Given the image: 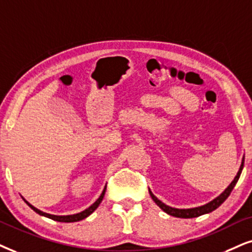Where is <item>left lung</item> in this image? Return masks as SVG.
<instances>
[{
	"label": "left lung",
	"mask_w": 252,
	"mask_h": 252,
	"mask_svg": "<svg viewBox=\"0 0 252 252\" xmlns=\"http://www.w3.org/2000/svg\"><path fill=\"white\" fill-rule=\"evenodd\" d=\"M243 166H244V158L243 160H242V164H241V167L240 170L237 172V176L235 177V179L231 181V184L229 185V186L225 189V190L222 194H220V195L216 197V199L213 200V201L208 202L207 205L205 206H201V207H196V208H189V209H178V208H172L170 206H166L165 203H163L160 201V200H158L157 197H156L154 194H152L151 190H149L150 192V195H151L152 199H154V201L157 203V205L160 207L161 209L165 213H167L168 215H172V216H176V218H180V219H192V218H197V216L200 215H203V214H207V213H211L213 211H215L218 207H220L223 203L225 200H227V197L230 195L232 189L235 187V185L240 179V176L242 173V170H243Z\"/></svg>",
	"instance_id": "8db88e82"
}]
</instances>
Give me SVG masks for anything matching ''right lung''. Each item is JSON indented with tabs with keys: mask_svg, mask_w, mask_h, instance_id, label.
<instances>
[{
	"mask_svg": "<svg viewBox=\"0 0 252 252\" xmlns=\"http://www.w3.org/2000/svg\"><path fill=\"white\" fill-rule=\"evenodd\" d=\"M106 189H107V186L104 187V189H103V192L101 193V195H100V197H98V199L96 200V201H95L93 205H92L91 207H88L87 209H85L84 212H81V213H78V214H74V215H66V216H58V215H51V214H47V213H44V212H40L39 209H37V208H34V207L32 206V205H30V203H29L28 201H24L27 202V205L30 207L31 209H33L34 212L36 213H38V214L39 215H43V216H45V218H49V219H51V220H55V221H58V222H78V221H81V220H84V219H86L87 218V216H89L92 214V213H93L95 209L97 208L98 207V205H100L101 203V201H102V199H103V196H104V193H106Z\"/></svg>",
	"mask_w": 252,
	"mask_h": 252,
	"instance_id": "right-lung-1",
	"label": "right lung"
}]
</instances>
